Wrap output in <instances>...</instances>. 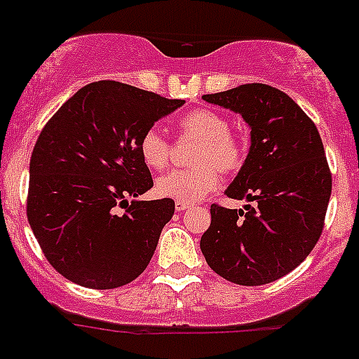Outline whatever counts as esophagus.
Instances as JSON below:
<instances>
[{
    "label": "esophagus",
    "mask_w": 359,
    "mask_h": 359,
    "mask_svg": "<svg viewBox=\"0 0 359 359\" xmlns=\"http://www.w3.org/2000/svg\"><path fill=\"white\" fill-rule=\"evenodd\" d=\"M191 206L189 203H182V201H177L175 203V208H177V212H184V210H188V208Z\"/></svg>",
    "instance_id": "obj_1"
}]
</instances>
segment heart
<instances>
[{
	"label": "heart",
	"instance_id": "1",
	"mask_svg": "<svg viewBox=\"0 0 359 359\" xmlns=\"http://www.w3.org/2000/svg\"><path fill=\"white\" fill-rule=\"evenodd\" d=\"M182 137L201 140L195 149V170H177L156 180V194L182 203H195L212 194L219 186L217 167L222 173H233L243 165L245 149L231 133L224 114L212 109H197L179 120ZM138 151L144 164L151 170H164L170 162V142L156 129H147L138 140Z\"/></svg>",
	"mask_w": 359,
	"mask_h": 359
}]
</instances>
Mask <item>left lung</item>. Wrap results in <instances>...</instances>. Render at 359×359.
Wrapping results in <instances>:
<instances>
[{"instance_id":"left-lung-1","label":"left lung","mask_w":359,"mask_h":359,"mask_svg":"<svg viewBox=\"0 0 359 359\" xmlns=\"http://www.w3.org/2000/svg\"><path fill=\"white\" fill-rule=\"evenodd\" d=\"M250 126V151L228 188L245 210L212 204L201 250L213 272L245 287L287 276L312 252L332 191L323 142L290 96L264 83L204 95Z\"/></svg>"}]
</instances>
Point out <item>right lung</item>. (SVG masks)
I'll return each instance as SVG.
<instances>
[{"instance_id": "1", "label": "right lung", "mask_w": 359, "mask_h": 359, "mask_svg": "<svg viewBox=\"0 0 359 359\" xmlns=\"http://www.w3.org/2000/svg\"><path fill=\"white\" fill-rule=\"evenodd\" d=\"M182 104L104 80L82 87L45 123L31 156L27 217L69 281L109 290L146 270L175 203L137 201L153 188L138 140Z\"/></svg>"}]
</instances>
